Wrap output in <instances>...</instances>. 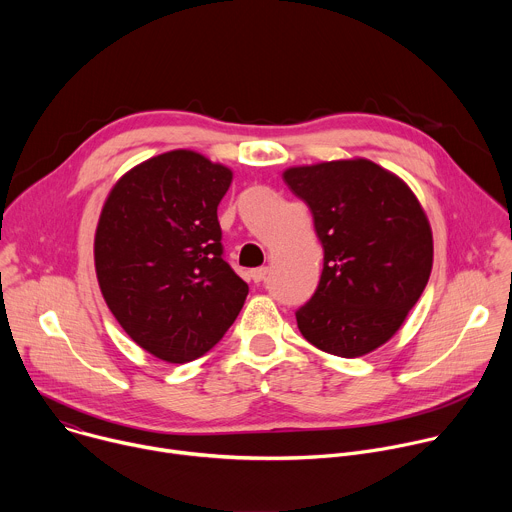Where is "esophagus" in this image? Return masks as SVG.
<instances>
[{"mask_svg":"<svg viewBox=\"0 0 512 512\" xmlns=\"http://www.w3.org/2000/svg\"><path fill=\"white\" fill-rule=\"evenodd\" d=\"M267 271H269L267 267H257V269L251 271V279H253L255 283H259V281H263V279L267 277Z\"/></svg>","mask_w":512,"mask_h":512,"instance_id":"34e87169","label":"esophagus"}]
</instances>
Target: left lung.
I'll use <instances>...</instances> for the list:
<instances>
[{
    "mask_svg": "<svg viewBox=\"0 0 512 512\" xmlns=\"http://www.w3.org/2000/svg\"><path fill=\"white\" fill-rule=\"evenodd\" d=\"M312 210L324 269L296 312L316 348L342 358L389 342L421 298L433 265V235L413 190L391 170L348 158L283 172Z\"/></svg>",
    "mask_w": 512,
    "mask_h": 512,
    "instance_id": "1",
    "label": "left lung"
}]
</instances>
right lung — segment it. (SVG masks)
I'll list each match as a JSON object with an SVG mask.
<instances>
[{"mask_svg": "<svg viewBox=\"0 0 512 512\" xmlns=\"http://www.w3.org/2000/svg\"><path fill=\"white\" fill-rule=\"evenodd\" d=\"M231 182V168L172 150L125 172L101 208V294L125 334L160 360L182 364L208 352L249 294L223 259L216 216Z\"/></svg>", "mask_w": 512, "mask_h": 512, "instance_id": "obj_1", "label": "right lung"}]
</instances>
